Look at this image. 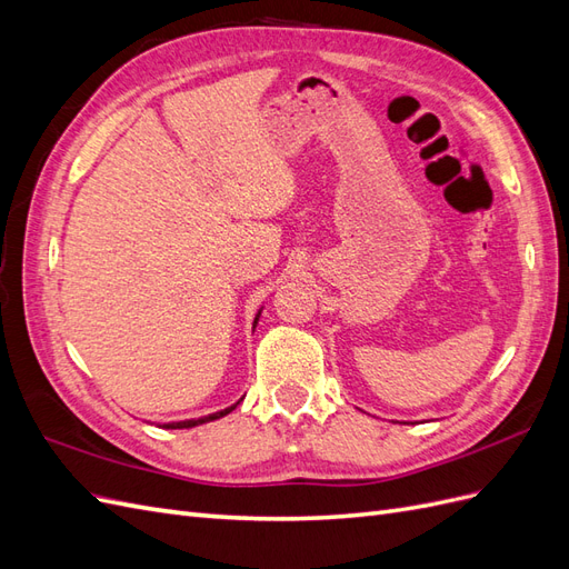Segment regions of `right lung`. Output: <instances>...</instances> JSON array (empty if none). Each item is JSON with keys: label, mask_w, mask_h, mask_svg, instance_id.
I'll return each mask as SVG.
<instances>
[{"label": "right lung", "mask_w": 569, "mask_h": 569, "mask_svg": "<svg viewBox=\"0 0 569 569\" xmlns=\"http://www.w3.org/2000/svg\"><path fill=\"white\" fill-rule=\"evenodd\" d=\"M234 406L220 410V412H213V416H206V418H199V420H184V422H170V425H163L168 429H187V427H197V425H203V422H211V420H218L222 416H228V412H232Z\"/></svg>", "instance_id": "right-lung-1"}]
</instances>
